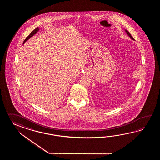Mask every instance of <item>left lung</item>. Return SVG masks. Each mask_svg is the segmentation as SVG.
I'll use <instances>...</instances> for the list:
<instances>
[{"mask_svg": "<svg viewBox=\"0 0 160 160\" xmlns=\"http://www.w3.org/2000/svg\"><path fill=\"white\" fill-rule=\"evenodd\" d=\"M125 32H126V34H128L129 36V37L131 38V39H132L133 40H134V38H133V37H132V36L131 35V34H130L129 32V31H128L127 30H125Z\"/></svg>", "mask_w": 160, "mask_h": 160, "instance_id": "1", "label": "left lung"}]
</instances>
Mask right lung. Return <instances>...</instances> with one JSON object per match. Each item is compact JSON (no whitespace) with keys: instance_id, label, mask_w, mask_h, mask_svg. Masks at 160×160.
<instances>
[{"instance_id":"right-lung-1","label":"right lung","mask_w":160,"mask_h":160,"mask_svg":"<svg viewBox=\"0 0 160 160\" xmlns=\"http://www.w3.org/2000/svg\"><path fill=\"white\" fill-rule=\"evenodd\" d=\"M39 28H36L35 30H34L32 31L31 32V34L27 37L26 38V39L24 40V42H23V43H24L26 41L28 40V39H29L30 38L32 37L33 35H34V34H36L37 32L38 31H39Z\"/></svg>"}]
</instances>
